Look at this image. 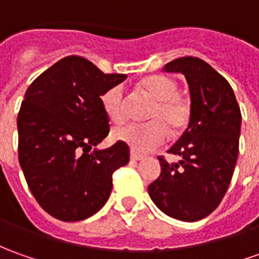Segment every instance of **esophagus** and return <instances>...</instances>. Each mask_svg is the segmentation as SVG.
Wrapping results in <instances>:
<instances>
[{"instance_id":"1","label":"esophagus","mask_w":259,"mask_h":259,"mask_svg":"<svg viewBox=\"0 0 259 259\" xmlns=\"http://www.w3.org/2000/svg\"><path fill=\"white\" fill-rule=\"evenodd\" d=\"M130 159L133 160V161H139V160H143L144 156H142V154H139V153L132 152V153H130Z\"/></svg>"}]
</instances>
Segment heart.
I'll use <instances>...</instances> for the list:
<instances>
[{
  "mask_svg": "<svg viewBox=\"0 0 259 259\" xmlns=\"http://www.w3.org/2000/svg\"><path fill=\"white\" fill-rule=\"evenodd\" d=\"M139 88L153 100L146 112V119L150 122L117 127L113 132V139L127 144L133 152L147 153L166 140L168 130L177 135L187 129L191 122L193 107L187 98L177 93V83L167 76H149L140 82ZM100 103L109 120L117 124L124 122L127 106L122 86L115 85L106 89L100 96Z\"/></svg>",
  "mask_w": 259,
  "mask_h": 259,
  "instance_id": "1",
  "label": "heart"
}]
</instances>
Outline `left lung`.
<instances>
[{
	"instance_id": "8db88e82",
	"label": "left lung",
	"mask_w": 259,
	"mask_h": 259,
	"mask_svg": "<svg viewBox=\"0 0 259 259\" xmlns=\"http://www.w3.org/2000/svg\"><path fill=\"white\" fill-rule=\"evenodd\" d=\"M164 70L186 76L193 116L168 150L181 160L170 164L159 156L161 173L149 196L168 217L191 223L210 215L226 196L240 152L241 110L227 79L203 59L179 58Z\"/></svg>"
}]
</instances>
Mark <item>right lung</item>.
<instances>
[{
  "label": "right lung",
  "instance_id": "1",
  "mask_svg": "<svg viewBox=\"0 0 259 259\" xmlns=\"http://www.w3.org/2000/svg\"><path fill=\"white\" fill-rule=\"evenodd\" d=\"M126 79L66 56L26 89L18 113V159L32 196L61 221H80L105 205L112 176L129 163V146L93 150L109 135L100 96Z\"/></svg>",
  "mask_w": 259,
  "mask_h": 259
}]
</instances>
